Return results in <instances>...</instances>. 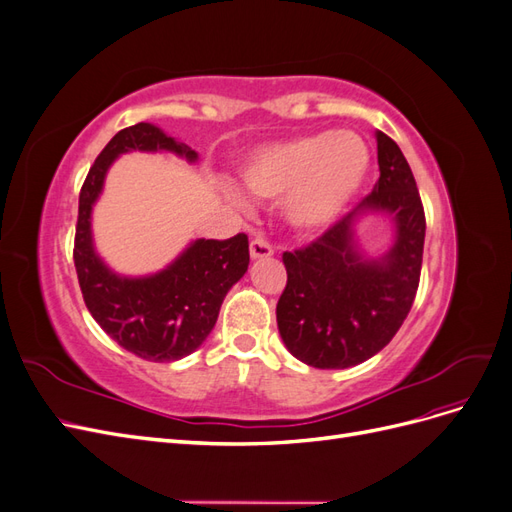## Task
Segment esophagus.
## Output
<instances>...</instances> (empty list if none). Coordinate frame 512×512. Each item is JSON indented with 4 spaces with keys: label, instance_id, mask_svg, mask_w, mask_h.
Masks as SVG:
<instances>
[{
    "label": "esophagus",
    "instance_id": "esophagus-1",
    "mask_svg": "<svg viewBox=\"0 0 512 512\" xmlns=\"http://www.w3.org/2000/svg\"><path fill=\"white\" fill-rule=\"evenodd\" d=\"M273 254V245L262 239V237H254L250 241V256L256 260V258H269Z\"/></svg>",
    "mask_w": 512,
    "mask_h": 512
}]
</instances>
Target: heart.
I'll return each mask as SVG.
<instances>
[{
	"instance_id": "obj_1",
	"label": "heart",
	"mask_w": 512,
	"mask_h": 512,
	"mask_svg": "<svg viewBox=\"0 0 512 512\" xmlns=\"http://www.w3.org/2000/svg\"><path fill=\"white\" fill-rule=\"evenodd\" d=\"M369 166L371 151L359 134L312 132L256 149L241 179L256 198H282L284 218L292 228L316 232L348 209Z\"/></svg>"
}]
</instances>
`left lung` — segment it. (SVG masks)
<instances>
[{
    "mask_svg": "<svg viewBox=\"0 0 512 512\" xmlns=\"http://www.w3.org/2000/svg\"><path fill=\"white\" fill-rule=\"evenodd\" d=\"M380 179L359 207L309 245L284 252L286 288L277 329L292 356L318 369H346L378 354L404 324L421 280L425 209L408 160L391 136L376 134ZM389 210L398 239L382 261L353 250L351 222L363 210Z\"/></svg>",
    "mask_w": 512,
    "mask_h": 512,
    "instance_id": "1",
    "label": "left lung"
}]
</instances>
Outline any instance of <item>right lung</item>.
Instances as JSON below:
<instances>
[{"mask_svg": "<svg viewBox=\"0 0 512 512\" xmlns=\"http://www.w3.org/2000/svg\"><path fill=\"white\" fill-rule=\"evenodd\" d=\"M134 149H166L190 162L196 160V151L151 123L141 121L119 130L85 177L72 256L85 305L104 333L145 361L170 363L192 354L205 342L226 292L250 265V243L243 232L224 241L198 239L156 275L136 280L115 275L94 252L89 218L108 166L119 153Z\"/></svg>", "mask_w": 512, "mask_h": 512, "instance_id": "right-lung-1", "label": "right lung"}]
</instances>
